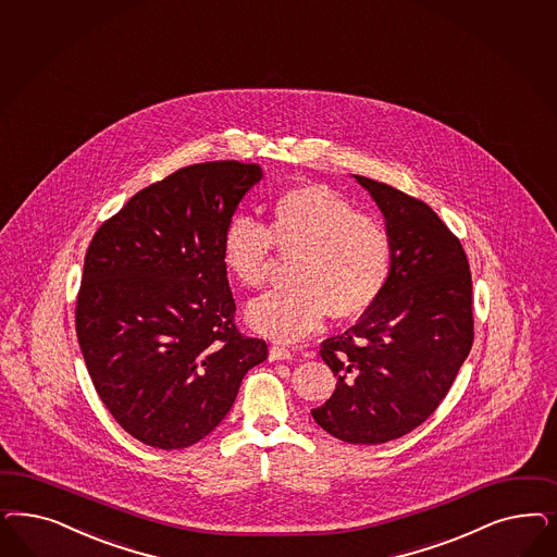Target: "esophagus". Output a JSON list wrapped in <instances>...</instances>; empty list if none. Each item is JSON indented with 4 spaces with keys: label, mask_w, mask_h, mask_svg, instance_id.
Listing matches in <instances>:
<instances>
[{
    "label": "esophagus",
    "mask_w": 557,
    "mask_h": 557,
    "mask_svg": "<svg viewBox=\"0 0 557 557\" xmlns=\"http://www.w3.org/2000/svg\"><path fill=\"white\" fill-rule=\"evenodd\" d=\"M269 359L270 360H290L293 359V352L285 348V346H276V344H272L269 350Z\"/></svg>",
    "instance_id": "obj_1"
}]
</instances>
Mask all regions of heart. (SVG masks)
<instances>
[{
	"instance_id": "b5f03b06",
	"label": "heart",
	"mask_w": 557,
	"mask_h": 557,
	"mask_svg": "<svg viewBox=\"0 0 557 557\" xmlns=\"http://www.w3.org/2000/svg\"><path fill=\"white\" fill-rule=\"evenodd\" d=\"M272 248L293 256L287 287L256 299L246 320L272 341L306 338L330 313L352 320L381 297L392 276L394 246L387 227L322 184L278 195L269 225L235 216L221 242L225 270L246 288L264 285Z\"/></svg>"
}]
</instances>
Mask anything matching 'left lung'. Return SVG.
Listing matches in <instances>:
<instances>
[{"label":"left lung","mask_w":557,"mask_h":557,"mask_svg":"<svg viewBox=\"0 0 557 557\" xmlns=\"http://www.w3.org/2000/svg\"><path fill=\"white\" fill-rule=\"evenodd\" d=\"M355 178L385 216L392 276L357 325L322 342L338 383L311 416L344 443L381 445L420 426L449 394L473 344L471 272L461 242L426 202Z\"/></svg>","instance_id":"left-lung-1"}]
</instances>
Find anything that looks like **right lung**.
I'll use <instances>...</instances> for the list:
<instances>
[{
    "label": "right lung",
    "instance_id": "right-lung-1",
    "mask_svg": "<svg viewBox=\"0 0 557 557\" xmlns=\"http://www.w3.org/2000/svg\"><path fill=\"white\" fill-rule=\"evenodd\" d=\"M258 163H195L139 190L91 237L75 332L114 420L153 449H186L232 410L269 357L246 338L221 242Z\"/></svg>",
    "mask_w": 557,
    "mask_h": 557
}]
</instances>
